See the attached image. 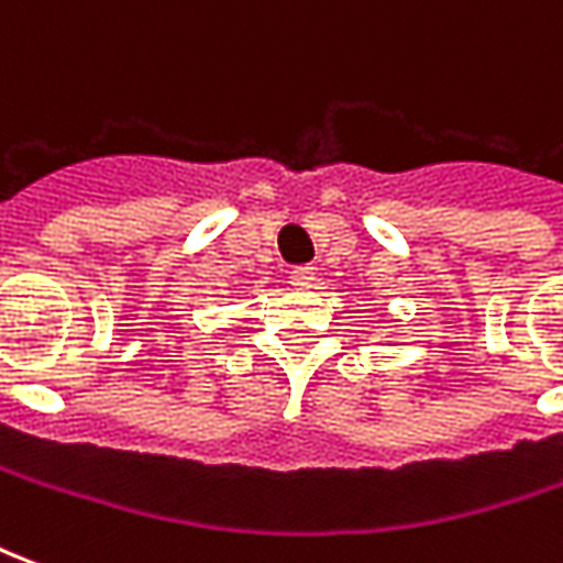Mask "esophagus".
<instances>
[{"mask_svg":"<svg viewBox=\"0 0 563 563\" xmlns=\"http://www.w3.org/2000/svg\"><path fill=\"white\" fill-rule=\"evenodd\" d=\"M313 280H317V274H313V268H310V265H298V268L289 271V283H292V286H298V289H310V286H313Z\"/></svg>","mask_w":563,"mask_h":563,"instance_id":"esophagus-1","label":"esophagus"}]
</instances>
